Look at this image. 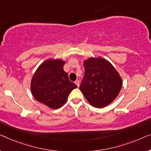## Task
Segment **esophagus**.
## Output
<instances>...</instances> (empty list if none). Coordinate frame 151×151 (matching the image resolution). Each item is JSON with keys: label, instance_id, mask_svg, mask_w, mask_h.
Wrapping results in <instances>:
<instances>
[{"label": "esophagus", "instance_id": "esophagus-1", "mask_svg": "<svg viewBox=\"0 0 151 151\" xmlns=\"http://www.w3.org/2000/svg\"><path fill=\"white\" fill-rule=\"evenodd\" d=\"M75 83H76V85H77L78 87H79V86H80V81L78 80H76V81H75Z\"/></svg>", "mask_w": 151, "mask_h": 151}]
</instances>
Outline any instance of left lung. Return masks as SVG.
Instances as JSON below:
<instances>
[{
	"instance_id": "8db88e82",
	"label": "left lung",
	"mask_w": 151,
	"mask_h": 151,
	"mask_svg": "<svg viewBox=\"0 0 151 151\" xmlns=\"http://www.w3.org/2000/svg\"><path fill=\"white\" fill-rule=\"evenodd\" d=\"M84 76L80 89L91 105L102 108L111 104L120 91L122 80L113 66L102 58L84 62Z\"/></svg>"
}]
</instances>
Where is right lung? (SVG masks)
I'll return each instance as SVG.
<instances>
[{
    "mask_svg": "<svg viewBox=\"0 0 151 151\" xmlns=\"http://www.w3.org/2000/svg\"><path fill=\"white\" fill-rule=\"evenodd\" d=\"M65 64L62 60H47L38 68L31 82L34 98L53 109L63 106L71 91L78 87L64 71Z\"/></svg>",
    "mask_w": 151,
    "mask_h": 151,
    "instance_id": "1",
    "label": "right lung"
}]
</instances>
